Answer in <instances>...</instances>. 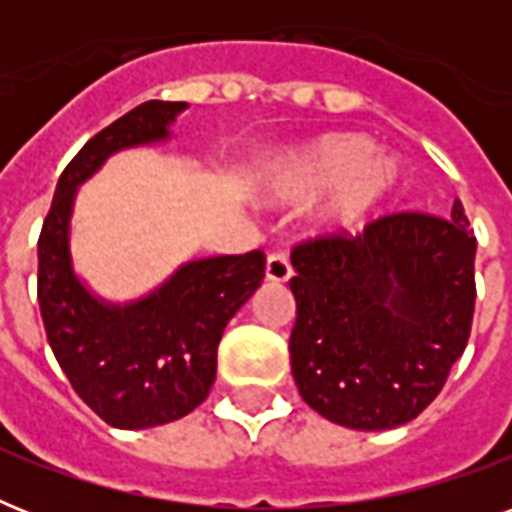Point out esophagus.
Here are the masks:
<instances>
[{"label": "esophagus", "instance_id": "esophagus-1", "mask_svg": "<svg viewBox=\"0 0 512 512\" xmlns=\"http://www.w3.org/2000/svg\"><path fill=\"white\" fill-rule=\"evenodd\" d=\"M265 279L273 281V284H284V281L292 279V265H289L287 255L281 252H273L265 260Z\"/></svg>", "mask_w": 512, "mask_h": 512}]
</instances>
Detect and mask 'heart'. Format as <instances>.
<instances>
[{"instance_id":"obj_1","label":"heart","mask_w":512,"mask_h":512,"mask_svg":"<svg viewBox=\"0 0 512 512\" xmlns=\"http://www.w3.org/2000/svg\"><path fill=\"white\" fill-rule=\"evenodd\" d=\"M404 185V164L393 154H374L361 135H327L287 156L263 180L268 204H308L327 196L319 223L329 233H356L377 220Z\"/></svg>"}]
</instances>
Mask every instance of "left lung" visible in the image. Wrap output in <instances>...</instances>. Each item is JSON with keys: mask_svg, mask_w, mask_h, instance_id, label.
Wrapping results in <instances>:
<instances>
[{"mask_svg": "<svg viewBox=\"0 0 512 512\" xmlns=\"http://www.w3.org/2000/svg\"><path fill=\"white\" fill-rule=\"evenodd\" d=\"M297 319L289 337L300 396L329 422L390 430L441 393L468 345L476 308V236L452 215L382 217L356 239L292 252Z\"/></svg>", "mask_w": 512, "mask_h": 512, "instance_id": "1", "label": "left lung"}]
</instances>
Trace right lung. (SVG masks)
<instances>
[{"instance_id":"obj_1","label":"right lung","mask_w":512,"mask_h":512,"mask_svg":"<svg viewBox=\"0 0 512 512\" xmlns=\"http://www.w3.org/2000/svg\"><path fill=\"white\" fill-rule=\"evenodd\" d=\"M188 103L148 100L71 159L39 236V308L50 348L84 404L122 430L180 420L207 398L225 324L265 276L260 249L199 257L135 300H106L79 276L71 220L79 188L119 151L162 146Z\"/></svg>"}]
</instances>
